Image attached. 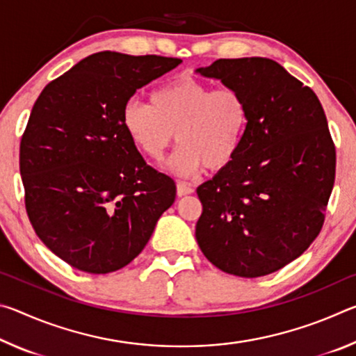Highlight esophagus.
I'll use <instances>...</instances> for the list:
<instances>
[{"label": "esophagus", "mask_w": 356, "mask_h": 356, "mask_svg": "<svg viewBox=\"0 0 356 356\" xmlns=\"http://www.w3.org/2000/svg\"><path fill=\"white\" fill-rule=\"evenodd\" d=\"M195 191V188L190 184H185V182H179L177 184V196L182 197L186 195H191V193Z\"/></svg>", "instance_id": "obj_1"}]
</instances>
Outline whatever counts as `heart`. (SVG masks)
Returning a JSON list of instances; mask_svg holds the SVG:
<instances>
[{
  "mask_svg": "<svg viewBox=\"0 0 356 356\" xmlns=\"http://www.w3.org/2000/svg\"><path fill=\"white\" fill-rule=\"evenodd\" d=\"M250 105L236 88L213 89L195 76H179L156 88L150 104L130 100L122 110V125L135 146L160 160L174 131L180 143L168 160V170L191 177L206 166H229L243 147L250 130Z\"/></svg>",
  "mask_w": 356,
  "mask_h": 356,
  "instance_id": "heart-1",
  "label": "heart"
}]
</instances>
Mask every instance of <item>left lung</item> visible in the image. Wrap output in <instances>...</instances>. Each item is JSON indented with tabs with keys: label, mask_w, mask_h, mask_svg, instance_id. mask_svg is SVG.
<instances>
[{
	"label": "left lung",
	"mask_w": 356,
	"mask_h": 356,
	"mask_svg": "<svg viewBox=\"0 0 356 356\" xmlns=\"http://www.w3.org/2000/svg\"><path fill=\"white\" fill-rule=\"evenodd\" d=\"M196 74L238 89L251 113L238 155L197 186V245L229 275L273 273L303 254L323 225L336 171L323 108L268 58L218 59Z\"/></svg>",
	"instance_id": "obj_1"
}]
</instances>
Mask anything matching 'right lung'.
<instances>
[{"label": "right lung", "mask_w": 356, "mask_h": 356, "mask_svg": "<svg viewBox=\"0 0 356 356\" xmlns=\"http://www.w3.org/2000/svg\"><path fill=\"white\" fill-rule=\"evenodd\" d=\"M177 58L100 51L48 83L20 143L25 206L38 237L86 273L125 267L176 200V184L146 165L125 134L136 89L176 69Z\"/></svg>", "instance_id": "add662e5"}]
</instances>
